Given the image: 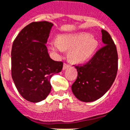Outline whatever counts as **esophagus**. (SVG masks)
<instances>
[{
    "label": "esophagus",
    "instance_id": "34e87169",
    "mask_svg": "<svg viewBox=\"0 0 130 130\" xmlns=\"http://www.w3.org/2000/svg\"><path fill=\"white\" fill-rule=\"evenodd\" d=\"M70 67V65H68V64H66V63H64V66H63V70H66L68 68Z\"/></svg>",
    "mask_w": 130,
    "mask_h": 130
}]
</instances>
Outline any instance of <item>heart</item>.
<instances>
[{
    "mask_svg": "<svg viewBox=\"0 0 130 130\" xmlns=\"http://www.w3.org/2000/svg\"><path fill=\"white\" fill-rule=\"evenodd\" d=\"M98 42L87 33L77 35H62L58 41L51 42V48L56 53H62L64 49L70 50L69 58L74 62H82L88 60L94 54Z\"/></svg>",
    "mask_w": 130,
    "mask_h": 130,
    "instance_id": "obj_1",
    "label": "heart"
}]
</instances>
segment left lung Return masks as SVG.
Masks as SVG:
<instances>
[{
  "mask_svg": "<svg viewBox=\"0 0 130 130\" xmlns=\"http://www.w3.org/2000/svg\"><path fill=\"white\" fill-rule=\"evenodd\" d=\"M105 46L99 49L87 64L76 66V80L72 85L75 97L81 101H95L108 91L118 71V53L109 33L102 29Z\"/></svg>",
  "mask_w": 130,
  "mask_h": 130,
  "instance_id": "8db88e82",
  "label": "left lung"
}]
</instances>
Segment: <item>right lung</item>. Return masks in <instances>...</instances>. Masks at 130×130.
Returning <instances> with one entry per match:
<instances>
[{"label":"right lung","instance_id":"1","mask_svg":"<svg viewBox=\"0 0 130 130\" xmlns=\"http://www.w3.org/2000/svg\"><path fill=\"white\" fill-rule=\"evenodd\" d=\"M53 26L46 21L32 22L12 45V79L22 97L32 103L46 98L51 91V78L62 69V62L51 59L45 45Z\"/></svg>","mask_w":130,"mask_h":130}]
</instances>
